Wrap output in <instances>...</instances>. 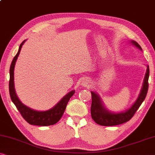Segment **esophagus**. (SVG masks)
I'll use <instances>...</instances> for the list:
<instances>
[{"label": "esophagus", "instance_id": "esophagus-1", "mask_svg": "<svg viewBox=\"0 0 155 155\" xmlns=\"http://www.w3.org/2000/svg\"><path fill=\"white\" fill-rule=\"evenodd\" d=\"M91 80L88 79V78H85V79L83 80L82 81V85L84 86H89L91 85Z\"/></svg>", "mask_w": 155, "mask_h": 155}]
</instances>
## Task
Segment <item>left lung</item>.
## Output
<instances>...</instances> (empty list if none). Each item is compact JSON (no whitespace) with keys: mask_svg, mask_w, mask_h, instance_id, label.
I'll list each match as a JSON object with an SVG mask.
<instances>
[{"mask_svg":"<svg viewBox=\"0 0 155 155\" xmlns=\"http://www.w3.org/2000/svg\"><path fill=\"white\" fill-rule=\"evenodd\" d=\"M132 43L136 45L137 48H138L139 49L142 50L140 45L136 41H132ZM149 75L150 69L149 66H147V71H146L145 74L143 88L141 90L140 94L131 107L125 112H121L118 113V114H114V113L110 112L102 105L98 95L94 92H91L92 104H91V113L92 119L94 120L95 123L101 126H111L119 125V124H122L129 121L134 117L135 113L137 112L141 104L143 103L144 100L145 99V97L147 93L148 87H149V84H148Z\"/></svg>","mask_w":155,"mask_h":155,"instance_id":"obj_1","label":"left lung"}]
</instances>
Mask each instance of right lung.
I'll return each mask as SVG.
<instances>
[{
    "instance_id": "add662e5",
    "label": "right lung",
    "mask_w": 155,
    "mask_h": 155,
    "mask_svg": "<svg viewBox=\"0 0 155 155\" xmlns=\"http://www.w3.org/2000/svg\"><path fill=\"white\" fill-rule=\"evenodd\" d=\"M25 41H24L22 43L19 45V51L17 52V55L13 58L12 62L10 65V81H9V92L10 95L11 97V100L18 111L20 113L21 116L25 121H27L28 123L31 125L36 126H47L53 125L56 124L57 122L60 121L61 117H62L64 114L65 109H66L67 104L68 103L69 99L74 94V91H71L68 94L65 95L63 98L58 102L56 105L52 108L51 110L45 111V112H38L31 110V108L25 106L20 102V100L18 99L16 93H15V87H14V69L17 57L19 56V54L20 53L21 48L22 47V45Z\"/></svg>"
}]
</instances>
